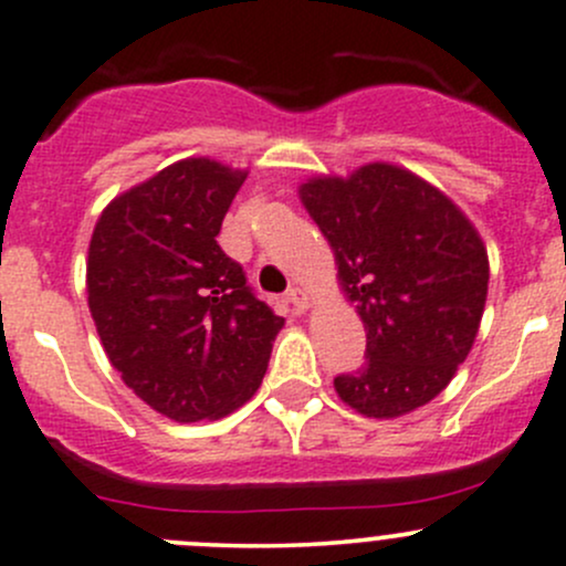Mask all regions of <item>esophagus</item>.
Here are the masks:
<instances>
[{
  "label": "esophagus",
  "mask_w": 566,
  "mask_h": 566,
  "mask_svg": "<svg viewBox=\"0 0 566 566\" xmlns=\"http://www.w3.org/2000/svg\"><path fill=\"white\" fill-rule=\"evenodd\" d=\"M287 301L293 303V308H295V312H306V308L312 306V295H308L306 290H303V287H290V293H287Z\"/></svg>",
  "instance_id": "1"
}]
</instances>
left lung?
I'll return each mask as SVG.
<instances>
[{"label": "left lung", "mask_w": 566, "mask_h": 566, "mask_svg": "<svg viewBox=\"0 0 566 566\" xmlns=\"http://www.w3.org/2000/svg\"><path fill=\"white\" fill-rule=\"evenodd\" d=\"M298 195L366 328V363L333 379L338 398L379 420L423 407L448 388L478 336L483 238L448 195L390 163L314 176Z\"/></svg>", "instance_id": "left-lung-1"}]
</instances>
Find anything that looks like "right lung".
<instances>
[{
  "instance_id": "add662e5",
  "label": "right lung",
  "mask_w": 566,
  "mask_h": 566,
  "mask_svg": "<svg viewBox=\"0 0 566 566\" xmlns=\"http://www.w3.org/2000/svg\"><path fill=\"white\" fill-rule=\"evenodd\" d=\"M243 181L247 170L187 157L116 195L88 243V312L105 355L176 423L243 407L284 325L217 243Z\"/></svg>"
}]
</instances>
